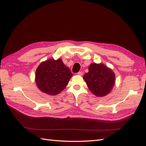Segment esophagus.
Listing matches in <instances>:
<instances>
[{"mask_svg":"<svg viewBox=\"0 0 146 146\" xmlns=\"http://www.w3.org/2000/svg\"><path fill=\"white\" fill-rule=\"evenodd\" d=\"M77 74L78 75V76H83V72H82V71L78 72L77 73Z\"/></svg>","mask_w":146,"mask_h":146,"instance_id":"1","label":"esophagus"}]
</instances>
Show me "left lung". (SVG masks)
Listing matches in <instances>:
<instances>
[{
    "mask_svg": "<svg viewBox=\"0 0 146 146\" xmlns=\"http://www.w3.org/2000/svg\"><path fill=\"white\" fill-rule=\"evenodd\" d=\"M83 76L89 90L97 97L108 94L115 83V74L105 64L92 63Z\"/></svg>",
    "mask_w": 146,
    "mask_h": 146,
    "instance_id": "1",
    "label": "left lung"
}]
</instances>
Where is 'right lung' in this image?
Here are the masks:
<instances>
[{"instance_id": "obj_1", "label": "right lung", "mask_w": 146, "mask_h": 146, "mask_svg": "<svg viewBox=\"0 0 146 146\" xmlns=\"http://www.w3.org/2000/svg\"><path fill=\"white\" fill-rule=\"evenodd\" d=\"M72 74L61 59H48L38 66L35 74V82L42 92L55 96L68 85Z\"/></svg>"}]
</instances>
